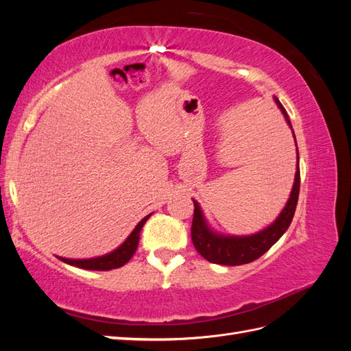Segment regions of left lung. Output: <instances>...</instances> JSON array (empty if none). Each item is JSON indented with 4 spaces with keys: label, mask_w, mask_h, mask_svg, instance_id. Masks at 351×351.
I'll return each instance as SVG.
<instances>
[{
    "label": "left lung",
    "mask_w": 351,
    "mask_h": 351,
    "mask_svg": "<svg viewBox=\"0 0 351 351\" xmlns=\"http://www.w3.org/2000/svg\"><path fill=\"white\" fill-rule=\"evenodd\" d=\"M275 102L282 111L285 121L291 127V121L284 110L282 104L278 98H274ZM293 129V127H291ZM294 136V132H293ZM295 141V136H294ZM297 146V143H295ZM300 192V165H299V149H297V165H295V177L293 190L290 193L289 200L281 210L278 218L275 219L269 227L256 232L252 236H224L218 234V232L212 231L208 226V222L202 214V209L196 200L195 212H193V222H192V241L196 250L204 256L208 262L218 263V265H228V267H236V265H244L253 262L254 259L261 258L263 253H267L275 243L280 240V237L290 227L297 200H299Z\"/></svg>",
    "instance_id": "1"
}]
</instances>
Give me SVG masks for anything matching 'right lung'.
<instances>
[{
	"instance_id": "1",
	"label": "right lung",
	"mask_w": 351,
	"mask_h": 351,
	"mask_svg": "<svg viewBox=\"0 0 351 351\" xmlns=\"http://www.w3.org/2000/svg\"><path fill=\"white\" fill-rule=\"evenodd\" d=\"M151 217L146 215L139 224L136 226V228L132 231V234L125 239V241L121 244V246L112 250L111 253L104 254V256L98 258H92V259H66V258H60V261L66 262L69 265H73V267H77L82 269H89V271H110V269H117L123 267L127 262L130 261V258L134 254L137 244H139V236H141V230L143 228L145 222L147 218Z\"/></svg>"
}]
</instances>
